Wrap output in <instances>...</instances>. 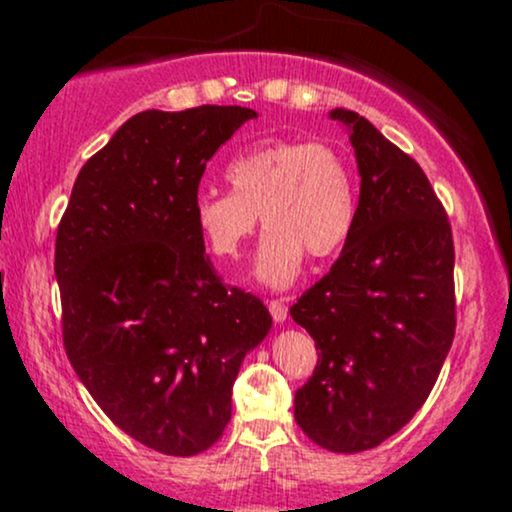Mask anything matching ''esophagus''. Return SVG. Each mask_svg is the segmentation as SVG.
<instances>
[{
    "label": "esophagus",
    "instance_id": "esophagus-1",
    "mask_svg": "<svg viewBox=\"0 0 512 512\" xmlns=\"http://www.w3.org/2000/svg\"><path fill=\"white\" fill-rule=\"evenodd\" d=\"M269 313H272V317H274V322H284L286 320V315H289V310H286V303L284 301H279V298H276V301H269Z\"/></svg>",
    "mask_w": 512,
    "mask_h": 512
}]
</instances>
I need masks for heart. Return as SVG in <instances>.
Segmentation results:
<instances>
[{"label":"heart","instance_id":"heart-1","mask_svg":"<svg viewBox=\"0 0 512 512\" xmlns=\"http://www.w3.org/2000/svg\"><path fill=\"white\" fill-rule=\"evenodd\" d=\"M233 192L204 190L195 199V226L221 260L238 257L252 233H264L252 274L286 289L305 255L332 257L349 243L358 219L356 173L349 158L313 139L262 142L226 166Z\"/></svg>","mask_w":512,"mask_h":512}]
</instances>
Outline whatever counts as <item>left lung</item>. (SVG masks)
Masks as SVG:
<instances>
[{"mask_svg":"<svg viewBox=\"0 0 512 512\" xmlns=\"http://www.w3.org/2000/svg\"><path fill=\"white\" fill-rule=\"evenodd\" d=\"M330 117L356 151L358 219L330 274L291 305L320 349L293 411L320 448L361 452L407 426L436 385L455 337V248L419 163L354 110Z\"/></svg>","mask_w":512,"mask_h":512,"instance_id":"obj_1","label":"left lung"}]
</instances>
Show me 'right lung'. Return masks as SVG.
Returning a JSON list of instances; mask_svg holds the SVG:
<instances>
[{
    "instance_id": "obj_1",
    "label": "right lung",
    "mask_w": 512,
    "mask_h": 512,
    "mask_svg": "<svg viewBox=\"0 0 512 512\" xmlns=\"http://www.w3.org/2000/svg\"><path fill=\"white\" fill-rule=\"evenodd\" d=\"M240 105L144 110L79 170L55 243L64 349L127 436L190 457L221 438L248 351L272 330L260 298L223 286L195 226L207 161Z\"/></svg>"
}]
</instances>
